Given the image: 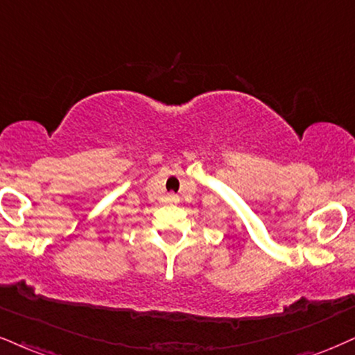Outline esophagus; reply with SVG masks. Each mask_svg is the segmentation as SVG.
<instances>
[{
	"mask_svg": "<svg viewBox=\"0 0 355 355\" xmlns=\"http://www.w3.org/2000/svg\"><path fill=\"white\" fill-rule=\"evenodd\" d=\"M166 200H168L169 204H178L179 202V196L174 194V192H171V194H168V198H166Z\"/></svg>",
	"mask_w": 355,
	"mask_h": 355,
	"instance_id": "esophagus-1",
	"label": "esophagus"
}]
</instances>
